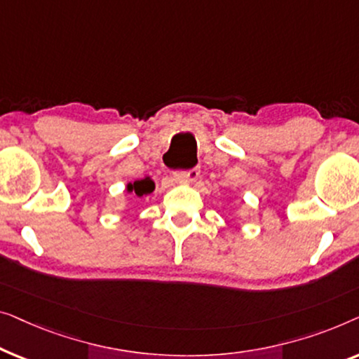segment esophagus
<instances>
[{"label": "esophagus", "instance_id": "obj_1", "mask_svg": "<svg viewBox=\"0 0 359 359\" xmlns=\"http://www.w3.org/2000/svg\"><path fill=\"white\" fill-rule=\"evenodd\" d=\"M200 177V169L194 168L190 170H180V172H174L172 179L177 184H194V182Z\"/></svg>", "mask_w": 359, "mask_h": 359}]
</instances>
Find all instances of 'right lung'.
I'll use <instances>...</instances> for the list:
<instances>
[{"label": "right lung", "instance_id": "add662e5", "mask_svg": "<svg viewBox=\"0 0 359 359\" xmlns=\"http://www.w3.org/2000/svg\"><path fill=\"white\" fill-rule=\"evenodd\" d=\"M154 187H156L154 180L151 179L149 175H144L143 179H138L135 182H128L125 189H127L128 194H133L136 196H144V195L153 194Z\"/></svg>", "mask_w": 359, "mask_h": 359}]
</instances>
